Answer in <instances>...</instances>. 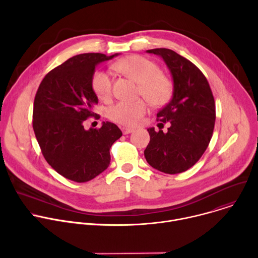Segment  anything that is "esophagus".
I'll return each instance as SVG.
<instances>
[{"mask_svg":"<svg viewBox=\"0 0 258 258\" xmlns=\"http://www.w3.org/2000/svg\"><path fill=\"white\" fill-rule=\"evenodd\" d=\"M121 131H122L123 135H127V134H131V133L134 132V130H133V128H130V127H122Z\"/></svg>","mask_w":258,"mask_h":258,"instance_id":"34e87169","label":"esophagus"}]
</instances>
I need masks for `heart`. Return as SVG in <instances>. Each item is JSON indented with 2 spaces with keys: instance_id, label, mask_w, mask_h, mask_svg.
Instances as JSON below:
<instances>
[{
  "instance_id": "heart-1",
  "label": "heart",
  "mask_w": 258,
  "mask_h": 258,
  "mask_svg": "<svg viewBox=\"0 0 258 258\" xmlns=\"http://www.w3.org/2000/svg\"><path fill=\"white\" fill-rule=\"evenodd\" d=\"M114 69L138 83V94L144 96L154 106L168 102L172 94V84L160 73L159 66L143 56L132 55L120 59L113 65ZM92 89L103 101L112 95V80L107 72L96 71L92 77ZM148 110V103L144 99L133 102H118L108 110V117L112 121L125 125H137Z\"/></svg>"
}]
</instances>
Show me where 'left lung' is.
<instances>
[{
	"label": "left lung",
	"instance_id": "left-lung-1",
	"mask_svg": "<svg viewBox=\"0 0 258 258\" xmlns=\"http://www.w3.org/2000/svg\"><path fill=\"white\" fill-rule=\"evenodd\" d=\"M162 57L173 79L171 101L157 113V121L169 122L167 133L148 128L150 142L144 151L152 167L168 174L191 168L203 155L215 123V103L202 71L172 50L147 51ZM162 124V123H161Z\"/></svg>",
	"mask_w": 258,
	"mask_h": 258
}]
</instances>
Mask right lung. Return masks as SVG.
<instances>
[{"label":"right lung","mask_w":258,"mask_h":258,"mask_svg":"<svg viewBox=\"0 0 258 258\" xmlns=\"http://www.w3.org/2000/svg\"><path fill=\"white\" fill-rule=\"evenodd\" d=\"M86 53L73 56L48 72L36 91L32 127L46 161L62 176L86 182L110 163V148L122 133L112 122L86 131L85 121L94 117L98 98L92 77L98 63L112 59Z\"/></svg>","instance_id":"obj_1"}]
</instances>
